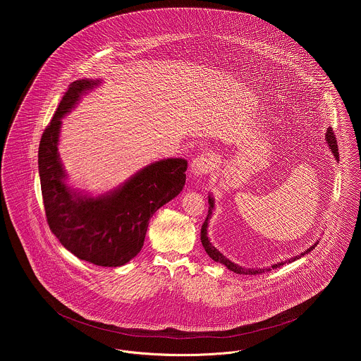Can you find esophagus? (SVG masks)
Masks as SVG:
<instances>
[{"mask_svg":"<svg viewBox=\"0 0 361 361\" xmlns=\"http://www.w3.org/2000/svg\"><path fill=\"white\" fill-rule=\"evenodd\" d=\"M215 164H216V159L215 157L209 153L206 154L199 155L196 157L192 164H190V171L193 175L196 176H203L207 175L208 172H211L214 168H215Z\"/></svg>","mask_w":361,"mask_h":361,"instance_id":"1","label":"esophagus"}]
</instances>
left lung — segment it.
I'll return each instance as SVG.
<instances>
[{
  "mask_svg": "<svg viewBox=\"0 0 361 361\" xmlns=\"http://www.w3.org/2000/svg\"><path fill=\"white\" fill-rule=\"evenodd\" d=\"M326 143H328V146H329V149H331V152L334 153V157L338 159L339 158V153H338V145H336V137H335V135H334V130L331 129V128H328V130H326ZM208 203H209V208H208V215H207L206 221H204V224H203V226H202V243H203V247H204V250H206L207 255L209 256V257L212 258L214 261H216V262H221V264H224L228 269H231V271H233V272H236V274H240V275H259V274H264V272H268V271H271V269H274V268H278V267H281V265H283L285 262H278V264H274V265H271V267H267V268H245V267H240V265H238V264H235V262H232L229 258L225 257L221 252H218L211 243H209V239H208V236H207V226H208V221H209V218H211V214H212V209H214V199L211 197V196H208ZM317 246V243H314L311 247H309L305 253H302L300 256H296V257H292L288 262H292V261H295V259H298V258L302 257V256H305V255H307L309 252H311L314 247Z\"/></svg>",
  "mask_w": 361,
  "mask_h": 361,
  "instance_id": "left-lung-1",
  "label": "left lung"
}]
</instances>
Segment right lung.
Listing matches in <instances>:
<instances>
[{
  "instance_id": "add662e5",
  "label": "right lung",
  "mask_w": 361,
  "mask_h": 361,
  "mask_svg": "<svg viewBox=\"0 0 361 361\" xmlns=\"http://www.w3.org/2000/svg\"><path fill=\"white\" fill-rule=\"evenodd\" d=\"M99 85L100 80L82 79L69 86L42 136L39 173L47 222L61 245L83 261L121 267L142 250L155 211L182 192L188 161L159 159L99 197L72 190L58 154L61 119Z\"/></svg>"
}]
</instances>
